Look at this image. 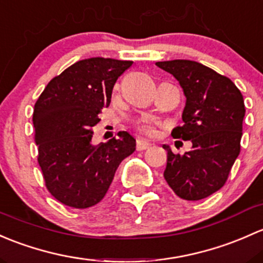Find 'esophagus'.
<instances>
[{
	"mask_svg": "<svg viewBox=\"0 0 263 263\" xmlns=\"http://www.w3.org/2000/svg\"><path fill=\"white\" fill-rule=\"evenodd\" d=\"M151 147V143L147 140L138 139L137 140V151H145Z\"/></svg>",
	"mask_w": 263,
	"mask_h": 263,
	"instance_id": "obj_1",
	"label": "esophagus"
}]
</instances>
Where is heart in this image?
I'll list each match as a JSON object with an SVG mask.
<instances>
[{"label":"heart","mask_w":263,"mask_h":263,"mask_svg":"<svg viewBox=\"0 0 263 263\" xmlns=\"http://www.w3.org/2000/svg\"><path fill=\"white\" fill-rule=\"evenodd\" d=\"M137 130L139 132L140 134L152 137V135L156 134L157 128L153 123H151V121L143 120V121H139V123L137 124Z\"/></svg>","instance_id":"heart-1"}]
</instances>
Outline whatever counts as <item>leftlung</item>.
<instances>
[{"label": "left lung", "mask_w": 263, "mask_h": 263, "mask_svg": "<svg viewBox=\"0 0 263 263\" xmlns=\"http://www.w3.org/2000/svg\"><path fill=\"white\" fill-rule=\"evenodd\" d=\"M180 82L186 96L183 125L171 135L191 140L183 156L172 153L168 145L164 178L181 199H205L220 190L240 152L245 100L237 86L226 76L194 61L157 62Z\"/></svg>", "instance_id": "8db88e82"}]
</instances>
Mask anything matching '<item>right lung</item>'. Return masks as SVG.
Segmentation results:
<instances>
[{
    "label": "right lung",
    "instance_id": "obj_1",
    "mask_svg": "<svg viewBox=\"0 0 263 263\" xmlns=\"http://www.w3.org/2000/svg\"><path fill=\"white\" fill-rule=\"evenodd\" d=\"M132 64L100 57L78 61L54 77L35 102L37 163L48 191L67 206L86 209L101 201L119 164L135 151L126 132L99 145L91 142L114 85Z\"/></svg>",
    "mask_w": 263,
    "mask_h": 263
}]
</instances>
